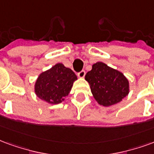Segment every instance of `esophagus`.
<instances>
[{"label":"esophagus","mask_w":154,"mask_h":154,"mask_svg":"<svg viewBox=\"0 0 154 154\" xmlns=\"http://www.w3.org/2000/svg\"><path fill=\"white\" fill-rule=\"evenodd\" d=\"M85 75H86V72L82 70V71H81L80 72H78L77 74V77H79V78H83V77H85Z\"/></svg>","instance_id":"34e87169"}]
</instances>
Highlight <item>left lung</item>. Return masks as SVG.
Returning a JSON list of instances; mask_svg holds the SVG:
<instances>
[{"mask_svg": "<svg viewBox=\"0 0 154 154\" xmlns=\"http://www.w3.org/2000/svg\"><path fill=\"white\" fill-rule=\"evenodd\" d=\"M94 100L104 107L121 102L130 92L129 81L122 72L103 62L92 65V69L85 76Z\"/></svg>", "mask_w": 154, "mask_h": 154, "instance_id": "obj_1", "label": "left lung"}]
</instances>
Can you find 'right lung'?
Wrapping results in <instances>:
<instances>
[{
	"mask_svg": "<svg viewBox=\"0 0 154 154\" xmlns=\"http://www.w3.org/2000/svg\"><path fill=\"white\" fill-rule=\"evenodd\" d=\"M77 80L72 69L59 63L40 74L35 82L34 92L46 103L58 104L64 101Z\"/></svg>",
	"mask_w": 154,
	"mask_h": 154,
	"instance_id": "right-lung-1",
	"label": "right lung"
}]
</instances>
